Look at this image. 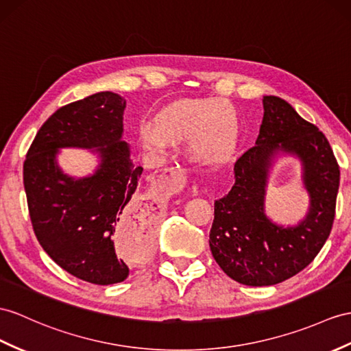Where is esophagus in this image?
Here are the masks:
<instances>
[{
    "instance_id": "obj_1",
    "label": "esophagus",
    "mask_w": 351,
    "mask_h": 351,
    "mask_svg": "<svg viewBox=\"0 0 351 351\" xmlns=\"http://www.w3.org/2000/svg\"><path fill=\"white\" fill-rule=\"evenodd\" d=\"M165 173H169L171 176H173V174L176 173V171H174V168H167V169H165Z\"/></svg>"
}]
</instances>
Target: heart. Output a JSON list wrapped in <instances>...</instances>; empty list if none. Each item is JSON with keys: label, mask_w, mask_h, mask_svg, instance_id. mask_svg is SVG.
I'll use <instances>...</instances> for the list:
<instances>
[{"label": "heart", "mask_w": 351, "mask_h": 351, "mask_svg": "<svg viewBox=\"0 0 351 351\" xmlns=\"http://www.w3.org/2000/svg\"><path fill=\"white\" fill-rule=\"evenodd\" d=\"M140 141L152 152L189 141V155L201 167H219L235 155L240 119L223 99H180L160 108L140 128Z\"/></svg>", "instance_id": "obj_1"}]
</instances>
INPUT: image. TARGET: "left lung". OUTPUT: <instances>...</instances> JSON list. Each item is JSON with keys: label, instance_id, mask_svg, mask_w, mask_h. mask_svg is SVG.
<instances>
[{"label": "left lung", "instance_id": "obj_1", "mask_svg": "<svg viewBox=\"0 0 351 351\" xmlns=\"http://www.w3.org/2000/svg\"><path fill=\"white\" fill-rule=\"evenodd\" d=\"M262 101L256 146L237 160L235 183L215 201L210 230L219 267L238 283L254 287L281 283L313 262L330 234L339 187V167L319 128L283 98L265 95ZM285 157L298 159L309 195V210L292 226L277 224L264 208L271 169Z\"/></svg>", "mask_w": 351, "mask_h": 351}]
</instances>
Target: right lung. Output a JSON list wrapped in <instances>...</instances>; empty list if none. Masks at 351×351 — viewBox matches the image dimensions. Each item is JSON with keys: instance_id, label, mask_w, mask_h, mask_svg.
<instances>
[{"instance_id": "obj_1", "label": "right lung", "mask_w": 351, "mask_h": 351, "mask_svg": "<svg viewBox=\"0 0 351 351\" xmlns=\"http://www.w3.org/2000/svg\"><path fill=\"white\" fill-rule=\"evenodd\" d=\"M125 107L110 90L61 107L40 128L23 164L28 210L43 250L71 276L99 286L130 276L114 250L117 229L131 230L146 249L153 243L152 205L135 193L143 168L134 165L131 146L122 140ZM62 148L90 149L96 169L83 178L64 173L57 162Z\"/></svg>"}]
</instances>
